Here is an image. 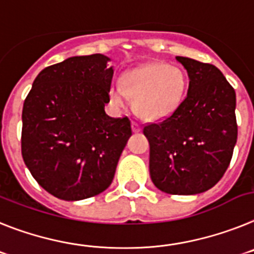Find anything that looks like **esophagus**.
Masks as SVG:
<instances>
[{
  "label": "esophagus",
  "mask_w": 254,
  "mask_h": 254,
  "mask_svg": "<svg viewBox=\"0 0 254 254\" xmlns=\"http://www.w3.org/2000/svg\"><path fill=\"white\" fill-rule=\"evenodd\" d=\"M131 130H133V133H138L140 131V125L136 121H131Z\"/></svg>",
  "instance_id": "34e87169"
}]
</instances>
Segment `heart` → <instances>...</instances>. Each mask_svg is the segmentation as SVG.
Wrapping results in <instances>:
<instances>
[{"mask_svg": "<svg viewBox=\"0 0 254 254\" xmlns=\"http://www.w3.org/2000/svg\"><path fill=\"white\" fill-rule=\"evenodd\" d=\"M187 78L180 67L164 63H151L125 72L123 87L110 88V100L119 109L134 98L135 110L145 120H161L173 114L182 103Z\"/></svg>", "mask_w": 254, "mask_h": 254, "instance_id": "obj_1", "label": "heart"}]
</instances>
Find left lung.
Returning <instances> with one entry per match:
<instances>
[{
    "label": "left lung",
    "mask_w": 254,
    "mask_h": 254,
    "mask_svg": "<svg viewBox=\"0 0 254 254\" xmlns=\"http://www.w3.org/2000/svg\"><path fill=\"white\" fill-rule=\"evenodd\" d=\"M189 76L188 93L169 118L147 124L149 174L160 190L203 193L229 167L238 138L235 90L211 64L176 56Z\"/></svg>",
    "instance_id": "left-lung-1"
}]
</instances>
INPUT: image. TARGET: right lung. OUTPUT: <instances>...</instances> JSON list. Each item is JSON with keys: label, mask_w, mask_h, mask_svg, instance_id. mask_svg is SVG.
<instances>
[{"label": "right lung", "mask_w": 254, "mask_h": 254, "mask_svg": "<svg viewBox=\"0 0 254 254\" xmlns=\"http://www.w3.org/2000/svg\"><path fill=\"white\" fill-rule=\"evenodd\" d=\"M105 55L75 56L42 70L24 101L21 154L37 183L64 200L109 188L131 135L130 120L110 118L114 69Z\"/></svg>", "instance_id": "obj_1"}]
</instances>
